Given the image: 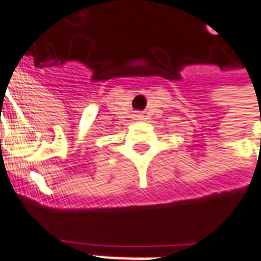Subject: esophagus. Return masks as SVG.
I'll use <instances>...</instances> for the list:
<instances>
[{
    "mask_svg": "<svg viewBox=\"0 0 261 261\" xmlns=\"http://www.w3.org/2000/svg\"><path fill=\"white\" fill-rule=\"evenodd\" d=\"M137 117H139V115H137Z\"/></svg>",
    "mask_w": 261,
    "mask_h": 261,
    "instance_id": "34e87169",
    "label": "esophagus"
}]
</instances>
